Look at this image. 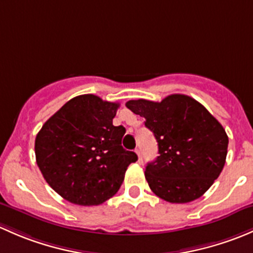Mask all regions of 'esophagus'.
<instances>
[{
	"label": "esophagus",
	"mask_w": 253,
	"mask_h": 253,
	"mask_svg": "<svg viewBox=\"0 0 253 253\" xmlns=\"http://www.w3.org/2000/svg\"><path fill=\"white\" fill-rule=\"evenodd\" d=\"M135 153H136L137 155V157H139V160H137V162L140 163V165H141L142 163V156H141V150H140L139 147L136 148V150H135Z\"/></svg>",
	"instance_id": "esophagus-1"
}]
</instances>
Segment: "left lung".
Here are the masks:
<instances>
[{"label": "left lung", "instance_id": "left-lung-1", "mask_svg": "<svg viewBox=\"0 0 253 253\" xmlns=\"http://www.w3.org/2000/svg\"><path fill=\"white\" fill-rule=\"evenodd\" d=\"M145 118L158 142V157L145 178L153 194L170 204H187L212 186L225 165L229 139L222 124L196 100L169 95L161 102L126 103Z\"/></svg>", "mask_w": 253, "mask_h": 253}]
</instances>
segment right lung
Segmentation results:
<instances>
[{"instance_id":"1","label":"right lung","mask_w":253,"mask_h":253,"mask_svg":"<svg viewBox=\"0 0 253 253\" xmlns=\"http://www.w3.org/2000/svg\"><path fill=\"white\" fill-rule=\"evenodd\" d=\"M119 103L95 95L69 100L43 124L35 139L36 163L64 200L97 206L121 187L136 153L124 150L126 127L113 126Z\"/></svg>"}]
</instances>
